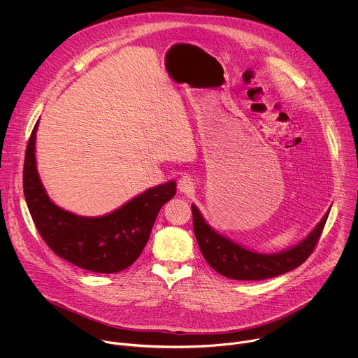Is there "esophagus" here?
Listing matches in <instances>:
<instances>
[{
	"instance_id": "1",
	"label": "esophagus",
	"mask_w": 358,
	"mask_h": 358,
	"mask_svg": "<svg viewBox=\"0 0 358 358\" xmlns=\"http://www.w3.org/2000/svg\"><path fill=\"white\" fill-rule=\"evenodd\" d=\"M195 188V181L191 176H182L180 180H178V189L184 194H189L192 192Z\"/></svg>"
}]
</instances>
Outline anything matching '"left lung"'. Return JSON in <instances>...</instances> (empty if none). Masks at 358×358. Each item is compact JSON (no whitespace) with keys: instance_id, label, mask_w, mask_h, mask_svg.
Wrapping results in <instances>:
<instances>
[{"instance_id":"obj_1","label":"left lung","mask_w":358,"mask_h":358,"mask_svg":"<svg viewBox=\"0 0 358 358\" xmlns=\"http://www.w3.org/2000/svg\"><path fill=\"white\" fill-rule=\"evenodd\" d=\"M191 210L194 234L202 257L206 258L214 271L235 280L269 279L300 266L316 249L329 217L327 213L313 232L301 243L280 253L264 255L248 250L238 243H234L228 238L217 234L203 221L195 206H191Z\"/></svg>"}]
</instances>
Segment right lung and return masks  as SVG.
<instances>
[{
  "instance_id": "add662e5",
  "label": "right lung",
  "mask_w": 358,
  "mask_h": 358,
  "mask_svg": "<svg viewBox=\"0 0 358 358\" xmlns=\"http://www.w3.org/2000/svg\"><path fill=\"white\" fill-rule=\"evenodd\" d=\"M29 136L22 185L28 210L41 238L59 258L96 273H116L136 262L160 208L176 195V182L150 188L115 213L85 218L64 211L46 195L36 173L35 134Z\"/></svg>"
}]
</instances>
